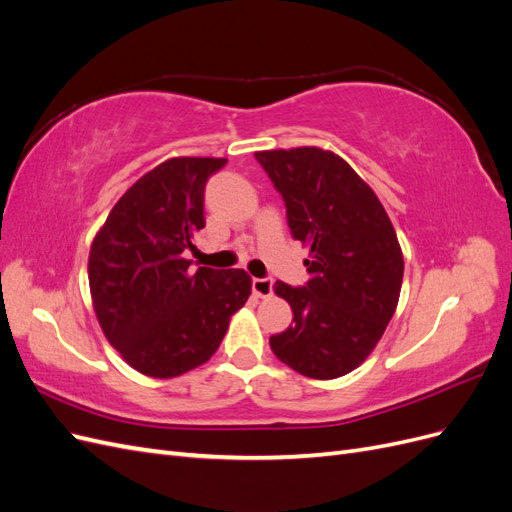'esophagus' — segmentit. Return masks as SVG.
Instances as JSON below:
<instances>
[{"mask_svg": "<svg viewBox=\"0 0 512 512\" xmlns=\"http://www.w3.org/2000/svg\"><path fill=\"white\" fill-rule=\"evenodd\" d=\"M252 290H254L256 297L267 299L273 294V280H271V277H256V280L252 282Z\"/></svg>", "mask_w": 512, "mask_h": 512, "instance_id": "obj_1", "label": "esophagus"}]
</instances>
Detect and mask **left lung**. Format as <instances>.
I'll return each instance as SVG.
<instances>
[{
  "label": "left lung",
  "mask_w": 512,
  "mask_h": 512,
  "mask_svg": "<svg viewBox=\"0 0 512 512\" xmlns=\"http://www.w3.org/2000/svg\"><path fill=\"white\" fill-rule=\"evenodd\" d=\"M286 203L292 237L309 247V282H275L292 324L269 339L301 376L333 380L359 367L393 318L404 254L376 192L337 153L320 147L256 151Z\"/></svg>",
  "instance_id": "obj_1"
}]
</instances>
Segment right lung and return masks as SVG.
Returning a JSON list of instances; mask_svg holds the SVG:
<instances>
[{
	"instance_id": "add662e5",
	"label": "right lung",
	"mask_w": 512,
	"mask_h": 512,
	"mask_svg": "<svg viewBox=\"0 0 512 512\" xmlns=\"http://www.w3.org/2000/svg\"><path fill=\"white\" fill-rule=\"evenodd\" d=\"M226 158H170L123 194L89 250V292L104 337L136 371L177 378L220 348L252 294L243 269L190 271L205 228L207 179Z\"/></svg>"
}]
</instances>
